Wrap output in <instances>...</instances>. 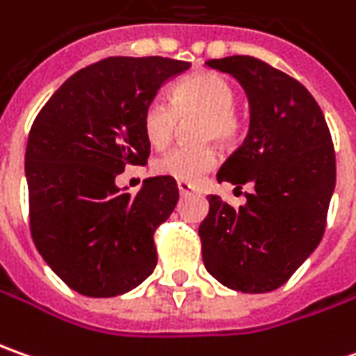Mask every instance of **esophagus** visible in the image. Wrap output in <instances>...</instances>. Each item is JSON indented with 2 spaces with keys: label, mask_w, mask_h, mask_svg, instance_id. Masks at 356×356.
I'll list each match as a JSON object with an SVG mask.
<instances>
[{
  "label": "esophagus",
  "mask_w": 356,
  "mask_h": 356,
  "mask_svg": "<svg viewBox=\"0 0 356 356\" xmlns=\"http://www.w3.org/2000/svg\"><path fill=\"white\" fill-rule=\"evenodd\" d=\"M177 189L181 195H189V193H193V191H195V187H193L191 183H183V181H179Z\"/></svg>",
  "instance_id": "esophagus-1"
}]
</instances>
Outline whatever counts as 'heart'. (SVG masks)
Instances as JSON below:
<instances>
[{"label": "heart", "mask_w": 356, "mask_h": 356, "mask_svg": "<svg viewBox=\"0 0 356 356\" xmlns=\"http://www.w3.org/2000/svg\"><path fill=\"white\" fill-rule=\"evenodd\" d=\"M236 90L225 76L216 72H195L189 74L171 90V106L154 100L145 106L141 126L145 140L155 149L167 147L175 131L179 120L199 118L195 138L197 141H218L232 143L238 138L240 120L234 112ZM218 157L211 145L199 147H177L155 161L159 175L173 177L183 183H197L216 165Z\"/></svg>", "instance_id": "heart-1"}]
</instances>
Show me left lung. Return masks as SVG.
Returning a JSON list of instances; mask_svg holds the SVG:
<instances>
[{"label":"left lung","instance_id":"8db88e82","mask_svg":"<svg viewBox=\"0 0 356 356\" xmlns=\"http://www.w3.org/2000/svg\"><path fill=\"white\" fill-rule=\"evenodd\" d=\"M207 67L238 80L250 104L248 136L216 179L254 191L238 209L207 197L202 262L227 288L266 293L284 286L323 238L337 173L333 141L315 98L286 72L246 55Z\"/></svg>","mask_w":356,"mask_h":356}]
</instances>
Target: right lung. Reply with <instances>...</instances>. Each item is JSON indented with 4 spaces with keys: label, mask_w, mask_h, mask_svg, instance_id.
<instances>
[{
    "label": "right lung",
    "mask_w": 356,
    "mask_h": 356,
    "mask_svg": "<svg viewBox=\"0 0 356 356\" xmlns=\"http://www.w3.org/2000/svg\"><path fill=\"white\" fill-rule=\"evenodd\" d=\"M189 67L163 56H110L74 72L33 122L25 152L33 242L82 296H122L154 272L155 228L177 204V183L149 177L129 195L116 177L147 161L143 110Z\"/></svg>",
    "instance_id": "obj_1"
}]
</instances>
